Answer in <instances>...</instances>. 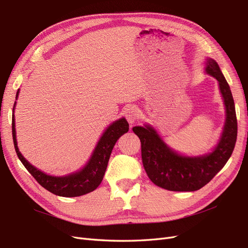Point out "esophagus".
<instances>
[{"instance_id":"obj_1","label":"esophagus","mask_w":248,"mask_h":248,"mask_svg":"<svg viewBox=\"0 0 248 248\" xmlns=\"http://www.w3.org/2000/svg\"><path fill=\"white\" fill-rule=\"evenodd\" d=\"M139 116H140V111L138 107L136 106H131L125 111V118L130 124H134L137 122L139 119Z\"/></svg>"}]
</instances>
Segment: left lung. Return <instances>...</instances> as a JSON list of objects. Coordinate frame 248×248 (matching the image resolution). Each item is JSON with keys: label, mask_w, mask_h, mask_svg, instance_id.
<instances>
[{"label": "left lung", "mask_w": 248, "mask_h": 248, "mask_svg": "<svg viewBox=\"0 0 248 248\" xmlns=\"http://www.w3.org/2000/svg\"><path fill=\"white\" fill-rule=\"evenodd\" d=\"M207 73L217 78L226 105V124L220 141L211 154L188 157L174 153L148 125L134 126L141 141L142 163L149 179L155 186L173 191H194L206 186L233 154L237 140V117L230 86L217 62L208 60Z\"/></svg>", "instance_id": "8db88e82"}]
</instances>
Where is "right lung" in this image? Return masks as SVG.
I'll return each mask as SVG.
<instances>
[{"instance_id": "right-lung-1", "label": "right lung", "mask_w": 248, "mask_h": 248, "mask_svg": "<svg viewBox=\"0 0 248 248\" xmlns=\"http://www.w3.org/2000/svg\"><path fill=\"white\" fill-rule=\"evenodd\" d=\"M18 92L16 93V98ZM127 131H129V124H127L124 118H121L114 122L112 124L108 126V129L103 134L90 162L87 163V165L81 171L70 174L65 177H54L36 169L34 166H31L21 155L17 147L16 136H15L14 114L12 115V137L14 148L20 162L27 168V170L37 180L40 186H42L45 189L54 195L67 198L79 197L89 194L100 186L104 174H105L113 146L115 145L117 139Z\"/></svg>"}]
</instances>
